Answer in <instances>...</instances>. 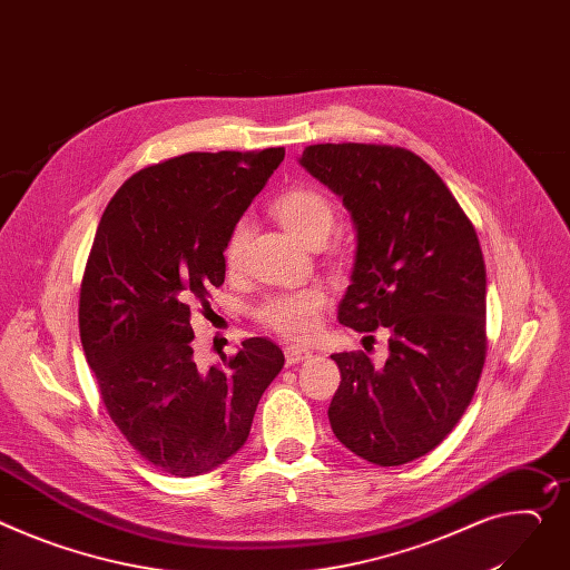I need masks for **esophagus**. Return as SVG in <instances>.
<instances>
[{"label":"esophagus","instance_id":"1","mask_svg":"<svg viewBox=\"0 0 570 570\" xmlns=\"http://www.w3.org/2000/svg\"><path fill=\"white\" fill-rule=\"evenodd\" d=\"M311 356H313V352H311V348H305V346H285V361H287V365L303 363V361H308Z\"/></svg>","mask_w":570,"mask_h":570}]
</instances>
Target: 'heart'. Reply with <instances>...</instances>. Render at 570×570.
<instances>
[{
	"mask_svg": "<svg viewBox=\"0 0 570 570\" xmlns=\"http://www.w3.org/2000/svg\"><path fill=\"white\" fill-rule=\"evenodd\" d=\"M278 222L303 244L326 242L335 226L333 200L313 187H289L281 191L272 205ZM248 239V224L244 218L230 228L224 242V265L237 272ZM331 305L328 287L315 283L303 289L281 292L255 303L253 317L257 324L285 340H308L317 333L322 313Z\"/></svg>",
	"mask_w": 570,
	"mask_h": 570,
	"instance_id": "heart-1",
	"label": "heart"
}]
</instances>
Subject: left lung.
<instances>
[{"mask_svg": "<svg viewBox=\"0 0 570 570\" xmlns=\"http://www.w3.org/2000/svg\"><path fill=\"white\" fill-rule=\"evenodd\" d=\"M301 164L352 212L358 253L340 324L385 328L383 370L365 352L331 358L337 441L390 468L441 445L487 363V267L474 226L422 157L400 146L317 144Z\"/></svg>", "mask_w": 570, "mask_h": 570, "instance_id": "obj_1", "label": "left lung"}]
</instances>
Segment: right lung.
<instances>
[{
    "mask_svg": "<svg viewBox=\"0 0 570 570\" xmlns=\"http://www.w3.org/2000/svg\"><path fill=\"white\" fill-rule=\"evenodd\" d=\"M285 148L187 153L150 164L109 200L79 287V337L102 404L141 459L203 474L248 438L285 356L248 337L207 372L191 313L226 278L224 242Z\"/></svg>",
    "mask_w": 570,
    "mask_h": 570,
    "instance_id": "add662e5",
    "label": "right lung"
}]
</instances>
